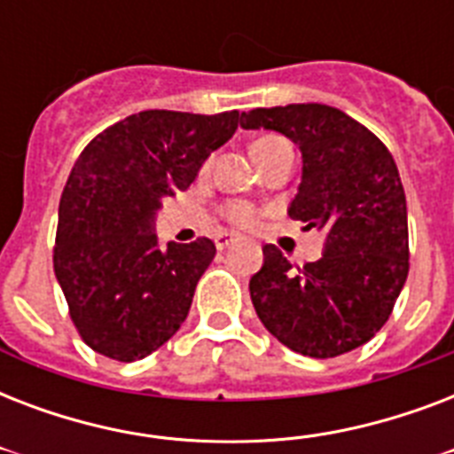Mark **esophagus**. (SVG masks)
<instances>
[{
  "instance_id": "obj_1",
  "label": "esophagus",
  "mask_w": 454,
  "mask_h": 454,
  "mask_svg": "<svg viewBox=\"0 0 454 454\" xmlns=\"http://www.w3.org/2000/svg\"><path fill=\"white\" fill-rule=\"evenodd\" d=\"M235 240H238V238L231 233H219L216 238H214V242H216V249H221V252L231 247V245H235Z\"/></svg>"
}]
</instances>
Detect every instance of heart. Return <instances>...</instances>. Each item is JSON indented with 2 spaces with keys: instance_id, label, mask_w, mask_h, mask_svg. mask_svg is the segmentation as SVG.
Wrapping results in <instances>:
<instances>
[{
  "instance_id": "b5f03b06",
  "label": "heart",
  "mask_w": 454,
  "mask_h": 454,
  "mask_svg": "<svg viewBox=\"0 0 454 454\" xmlns=\"http://www.w3.org/2000/svg\"><path fill=\"white\" fill-rule=\"evenodd\" d=\"M285 148H292L287 141H285L283 137H276V134H269V137H262L256 138L254 144H252V148H249V153H252V157H254L256 164L266 162L273 153L278 151H285ZM228 219L233 221V223H238V226H252L254 223V209L249 205H231L226 209Z\"/></svg>"
}]
</instances>
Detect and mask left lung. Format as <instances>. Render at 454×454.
Returning a JSON list of instances; mask_svg holds the SVG:
<instances>
[{"label":"left lung","mask_w":454,"mask_h":454,"mask_svg":"<svg viewBox=\"0 0 454 454\" xmlns=\"http://www.w3.org/2000/svg\"><path fill=\"white\" fill-rule=\"evenodd\" d=\"M242 129L278 131L301 153L290 219L323 231V256L294 269L276 245L249 280L256 316L309 358H334L381 330L408 278V207L398 167L372 131L323 103L242 113Z\"/></svg>","instance_id":"1"}]
</instances>
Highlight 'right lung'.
<instances>
[{
  "mask_svg": "<svg viewBox=\"0 0 454 454\" xmlns=\"http://www.w3.org/2000/svg\"><path fill=\"white\" fill-rule=\"evenodd\" d=\"M240 113L144 110L82 151L59 207L53 270L82 339L134 363L169 341L188 316L216 247L160 245L162 200L185 191L238 129Z\"/></svg>",
  "mask_w": 454,
  "mask_h": 454,
  "instance_id": "1",
  "label": "right lung"
}]
</instances>
